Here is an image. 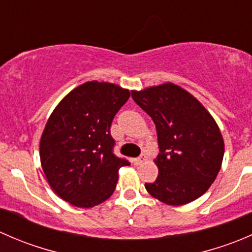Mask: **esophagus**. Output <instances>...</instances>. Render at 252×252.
Here are the masks:
<instances>
[{
    "instance_id": "34e87169",
    "label": "esophagus",
    "mask_w": 252,
    "mask_h": 252,
    "mask_svg": "<svg viewBox=\"0 0 252 252\" xmlns=\"http://www.w3.org/2000/svg\"><path fill=\"white\" fill-rule=\"evenodd\" d=\"M145 158H146V156H145V155H141V156L138 157V158L133 159V163L135 164V166H139V164H141L142 162L145 161Z\"/></svg>"
}]
</instances>
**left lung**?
Here are the masks:
<instances>
[{"mask_svg": "<svg viewBox=\"0 0 252 252\" xmlns=\"http://www.w3.org/2000/svg\"><path fill=\"white\" fill-rule=\"evenodd\" d=\"M131 97L156 126L158 177L145 183L155 199L172 206L189 204L215 182L224 155L217 123L197 98L173 83L140 91Z\"/></svg>", "mask_w": 252, "mask_h": 252, "instance_id": "8db88e82", "label": "left lung"}]
</instances>
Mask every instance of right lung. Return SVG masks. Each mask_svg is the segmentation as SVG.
<instances>
[{"label":"right lung","mask_w":252,"mask_h":252,"mask_svg":"<svg viewBox=\"0 0 252 252\" xmlns=\"http://www.w3.org/2000/svg\"><path fill=\"white\" fill-rule=\"evenodd\" d=\"M130 97L128 89L93 80L73 89L51 113L40 140V159L51 189L81 208L113 194L121 167L110 134L116 113Z\"/></svg>","instance_id":"right-lung-1"}]
</instances>
